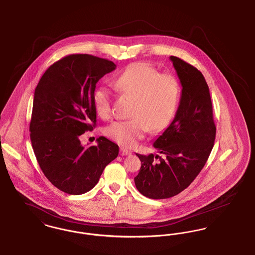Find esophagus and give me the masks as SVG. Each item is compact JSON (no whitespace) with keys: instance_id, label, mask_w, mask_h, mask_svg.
<instances>
[{"instance_id":"obj_1","label":"esophagus","mask_w":255,"mask_h":255,"mask_svg":"<svg viewBox=\"0 0 255 255\" xmlns=\"http://www.w3.org/2000/svg\"><path fill=\"white\" fill-rule=\"evenodd\" d=\"M120 154H121L122 156H123V155H130V154H131V151L128 150V149H127V148H125V147H121V149H120Z\"/></svg>"}]
</instances>
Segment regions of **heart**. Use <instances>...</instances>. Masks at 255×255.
I'll list each match as a JSON object with an SVG mask.
<instances>
[{"label":"heart","mask_w":255,"mask_h":255,"mask_svg":"<svg viewBox=\"0 0 255 255\" xmlns=\"http://www.w3.org/2000/svg\"><path fill=\"white\" fill-rule=\"evenodd\" d=\"M113 83L122 94L133 99L130 118L113 122L106 128V134L115 142L133 147L148 129L160 132L173 121L181 94L180 83L174 75L159 73L147 63L137 62L126 68ZM93 99L98 114L108 117L111 98L108 89L98 87Z\"/></svg>","instance_id":"b5f03b06"}]
</instances>
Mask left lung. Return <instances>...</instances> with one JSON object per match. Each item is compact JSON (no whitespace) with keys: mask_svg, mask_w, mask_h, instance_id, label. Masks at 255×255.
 Returning a JSON list of instances; mask_svg holds the SVG:
<instances>
[{"mask_svg":"<svg viewBox=\"0 0 255 255\" xmlns=\"http://www.w3.org/2000/svg\"><path fill=\"white\" fill-rule=\"evenodd\" d=\"M170 59L182 90L174 120L153 143L163 157L136 153L142 165L134 177L135 186L153 200L174 197L194 181L210 155L216 137L212 102L204 77L184 60L176 56Z\"/></svg>","mask_w":255,"mask_h":255,"instance_id":"obj_1","label":"left lung"}]
</instances>
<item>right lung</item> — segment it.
Returning <instances> with one entry per match:
<instances>
[{"label": "right lung", "mask_w": 255, "mask_h": 255, "mask_svg": "<svg viewBox=\"0 0 255 255\" xmlns=\"http://www.w3.org/2000/svg\"><path fill=\"white\" fill-rule=\"evenodd\" d=\"M116 65L91 54H70L46 70L33 98L29 131L45 176L60 191L81 195L98 183L105 168L119 153L106 137L84 147L80 136L97 122L96 84Z\"/></svg>", "instance_id": "add662e5"}]
</instances>
